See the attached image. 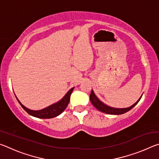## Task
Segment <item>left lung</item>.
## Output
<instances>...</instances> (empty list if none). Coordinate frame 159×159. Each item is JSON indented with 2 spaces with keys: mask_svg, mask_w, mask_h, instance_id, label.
<instances>
[{
  "mask_svg": "<svg viewBox=\"0 0 159 159\" xmlns=\"http://www.w3.org/2000/svg\"><path fill=\"white\" fill-rule=\"evenodd\" d=\"M142 96L139 98L138 100L135 103L130 107H127V108H114V107H111L107 105V104H105L102 101L99 100L98 97L95 95V94L94 93L93 90L91 91V93L90 95V100L91 102V103L93 104V105L97 109H98L99 111H100L103 113H105V114H107L119 115V114H125V113L130 111L131 109H133V107L138 103V102L140 100Z\"/></svg>",
  "mask_w": 159,
  "mask_h": 159,
  "instance_id": "left-lung-1",
  "label": "left lung"
}]
</instances>
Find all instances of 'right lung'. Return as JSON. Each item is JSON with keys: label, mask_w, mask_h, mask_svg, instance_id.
Returning a JSON list of instances; mask_svg holds the SVG:
<instances>
[{"label": "right lung", "mask_w": 159, "mask_h": 159, "mask_svg": "<svg viewBox=\"0 0 159 159\" xmlns=\"http://www.w3.org/2000/svg\"><path fill=\"white\" fill-rule=\"evenodd\" d=\"M74 88V87L71 88L60 101H58L57 102H56V103L51 104V105L41 110H31L26 108L25 106H24L23 104L21 103L17 97H16V95L15 97L16 98H17L19 103L20 104L21 107H22L29 115L39 118H52L61 114V113L66 109L70 100V96H71V94L72 93V91H73Z\"/></svg>", "instance_id": "obj_1"}]
</instances>
